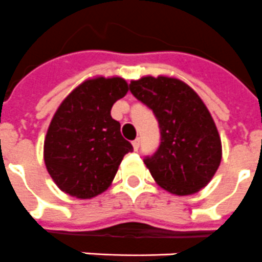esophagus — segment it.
I'll use <instances>...</instances> for the list:
<instances>
[{
    "label": "esophagus",
    "mask_w": 262,
    "mask_h": 262,
    "mask_svg": "<svg viewBox=\"0 0 262 262\" xmlns=\"http://www.w3.org/2000/svg\"><path fill=\"white\" fill-rule=\"evenodd\" d=\"M140 142H141V141H140V138H136L135 141L132 142V145H133V149H135L136 151H137L138 148H140Z\"/></svg>",
    "instance_id": "obj_1"
}]
</instances>
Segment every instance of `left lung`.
I'll return each mask as SVG.
<instances>
[{"label":"left lung","mask_w":262,"mask_h":262,"mask_svg":"<svg viewBox=\"0 0 262 262\" xmlns=\"http://www.w3.org/2000/svg\"><path fill=\"white\" fill-rule=\"evenodd\" d=\"M132 94L150 107L161 142L144 160L151 177L166 192L194 194L213 179L223 148L217 126L200 96L174 77H142L129 85Z\"/></svg>","instance_id":"obj_1"}]
</instances>
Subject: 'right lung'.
Instances as JSON below:
<instances>
[{
    "label": "right lung",
    "mask_w": 262,
    "mask_h": 262,
    "mask_svg": "<svg viewBox=\"0 0 262 262\" xmlns=\"http://www.w3.org/2000/svg\"><path fill=\"white\" fill-rule=\"evenodd\" d=\"M121 77L83 81L61 102L43 142V160L56 185L86 200L105 192L122 158L133 150L113 120V104L127 93Z\"/></svg>",
    "instance_id": "obj_1"
}]
</instances>
